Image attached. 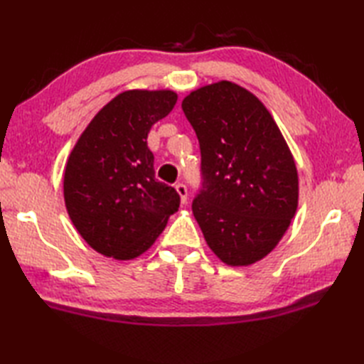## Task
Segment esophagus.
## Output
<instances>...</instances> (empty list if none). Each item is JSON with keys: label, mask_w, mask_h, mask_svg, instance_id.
Wrapping results in <instances>:
<instances>
[{"label": "esophagus", "mask_w": 364, "mask_h": 364, "mask_svg": "<svg viewBox=\"0 0 364 364\" xmlns=\"http://www.w3.org/2000/svg\"><path fill=\"white\" fill-rule=\"evenodd\" d=\"M175 189H176V192H178V196H180V198H181V203L184 205L188 202V188L184 186L183 183H178L176 186H175Z\"/></svg>", "instance_id": "34e87169"}]
</instances>
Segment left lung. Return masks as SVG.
<instances>
[{"instance_id": "left-lung-1", "label": "left lung", "mask_w": 364, "mask_h": 364, "mask_svg": "<svg viewBox=\"0 0 364 364\" xmlns=\"http://www.w3.org/2000/svg\"><path fill=\"white\" fill-rule=\"evenodd\" d=\"M202 153L192 213L210 249L228 266H250L275 249L296 215L297 167L272 115L230 81L183 100Z\"/></svg>"}]
</instances>
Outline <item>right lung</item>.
I'll list each match as a JSON object with an SVG mask.
<instances>
[{"label": "right lung", "instance_id": "add662e5", "mask_svg": "<svg viewBox=\"0 0 364 364\" xmlns=\"http://www.w3.org/2000/svg\"><path fill=\"white\" fill-rule=\"evenodd\" d=\"M173 90H127L98 111L68 156L64 198L92 249L115 259L149 250L180 196L154 178L151 127L173 109Z\"/></svg>", "mask_w": 364, "mask_h": 364}]
</instances>
